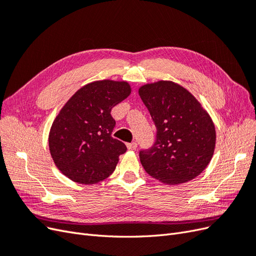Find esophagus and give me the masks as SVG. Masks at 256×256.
Segmentation results:
<instances>
[{"label":"esophagus","mask_w":256,"mask_h":256,"mask_svg":"<svg viewBox=\"0 0 256 256\" xmlns=\"http://www.w3.org/2000/svg\"><path fill=\"white\" fill-rule=\"evenodd\" d=\"M136 147H138V144H136V142H131V143H128V144H127V148L130 150H136Z\"/></svg>","instance_id":"obj_1"}]
</instances>
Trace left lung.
<instances>
[{
	"label": "left lung",
	"mask_w": 256,
	"mask_h": 256,
	"mask_svg": "<svg viewBox=\"0 0 256 256\" xmlns=\"http://www.w3.org/2000/svg\"><path fill=\"white\" fill-rule=\"evenodd\" d=\"M138 95L157 128L156 142L140 152L146 173L168 184L198 176L216 146V129L207 111L189 90L172 81L145 84Z\"/></svg>",
	"instance_id": "1"
}]
</instances>
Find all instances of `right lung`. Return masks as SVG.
I'll return each mask as SVG.
<instances>
[{"mask_svg":"<svg viewBox=\"0 0 256 256\" xmlns=\"http://www.w3.org/2000/svg\"><path fill=\"white\" fill-rule=\"evenodd\" d=\"M126 81L102 80L76 90L54 120L49 150L56 168L69 180L94 184L109 177L126 145L112 136V108L126 99Z\"/></svg>","mask_w":256,"mask_h":256,"instance_id":"right-lung-1","label":"right lung"}]
</instances>
